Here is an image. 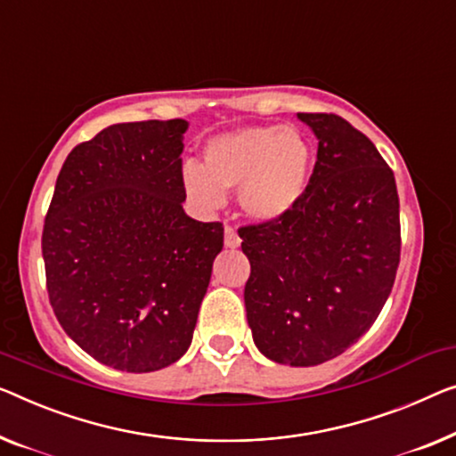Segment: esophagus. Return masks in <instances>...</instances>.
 <instances>
[{
  "label": "esophagus",
  "instance_id": "1",
  "mask_svg": "<svg viewBox=\"0 0 456 456\" xmlns=\"http://www.w3.org/2000/svg\"><path fill=\"white\" fill-rule=\"evenodd\" d=\"M241 243L240 235H237V231L231 227V225H225V246L227 248H237Z\"/></svg>",
  "mask_w": 456,
  "mask_h": 456
}]
</instances>
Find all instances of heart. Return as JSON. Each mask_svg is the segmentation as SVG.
Wrapping results in <instances>:
<instances>
[{"mask_svg":"<svg viewBox=\"0 0 456 456\" xmlns=\"http://www.w3.org/2000/svg\"><path fill=\"white\" fill-rule=\"evenodd\" d=\"M309 167V142L295 126H243L208 142L205 166L184 163L182 182L200 207H221L223 192L237 190L243 213L274 221L303 196Z\"/></svg>","mask_w":456,"mask_h":456,"instance_id":"obj_1","label":"heart"}]
</instances>
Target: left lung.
<instances>
[{"mask_svg": "<svg viewBox=\"0 0 456 456\" xmlns=\"http://www.w3.org/2000/svg\"><path fill=\"white\" fill-rule=\"evenodd\" d=\"M319 141L297 205L240 227L249 260L243 290L257 350L278 364L315 366L369 331L402 254L395 175L377 147L338 114L298 112Z\"/></svg>", "mask_w": 456, "mask_h": 456, "instance_id": "8db88e82", "label": "left lung"}]
</instances>
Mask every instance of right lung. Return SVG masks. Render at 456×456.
Masks as SVG:
<instances>
[{
  "label": "right lung",
  "mask_w": 456,
  "mask_h": 456,
  "mask_svg": "<svg viewBox=\"0 0 456 456\" xmlns=\"http://www.w3.org/2000/svg\"><path fill=\"white\" fill-rule=\"evenodd\" d=\"M188 122H122L79 142L45 216L46 290L61 328L125 372L184 356L223 249V223L184 213Z\"/></svg>",
  "instance_id": "add662e5"
}]
</instances>
